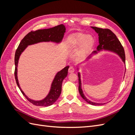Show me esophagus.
<instances>
[{
    "mask_svg": "<svg viewBox=\"0 0 135 135\" xmlns=\"http://www.w3.org/2000/svg\"><path fill=\"white\" fill-rule=\"evenodd\" d=\"M75 71V69H74V68H73V66H70V67H69V70H68V71H69V73H73Z\"/></svg>",
    "mask_w": 135,
    "mask_h": 135,
    "instance_id": "esophagus-1",
    "label": "esophagus"
}]
</instances>
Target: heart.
<instances>
[{"mask_svg": "<svg viewBox=\"0 0 135 135\" xmlns=\"http://www.w3.org/2000/svg\"><path fill=\"white\" fill-rule=\"evenodd\" d=\"M73 42L75 46H79L78 55L79 56H84L93 46L94 39L91 35L79 33L73 38Z\"/></svg>", "mask_w": 135, "mask_h": 135, "instance_id": "obj_1", "label": "heart"}]
</instances>
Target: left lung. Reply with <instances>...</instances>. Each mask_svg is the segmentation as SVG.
Segmentation results:
<instances>
[{"label": "left lung", "instance_id": "1", "mask_svg": "<svg viewBox=\"0 0 135 135\" xmlns=\"http://www.w3.org/2000/svg\"><path fill=\"white\" fill-rule=\"evenodd\" d=\"M92 28L99 34V45L98 46L97 50L98 51L103 50H107L111 51H113L119 55L120 58L123 60V62L126 63V56L125 52L123 47L122 46L120 41L117 37L115 34L108 28H102L92 26ZM96 51H94L93 53H96ZM78 80H79V92L81 97L88 103V104L92 105H101L104 104H99L93 103L87 99L84 95L82 89L81 88V80L80 74L78 73Z\"/></svg>", "mask_w": 135, "mask_h": 135}]
</instances>
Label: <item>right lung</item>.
I'll return each instance as SVG.
<instances>
[{
    "mask_svg": "<svg viewBox=\"0 0 135 135\" xmlns=\"http://www.w3.org/2000/svg\"><path fill=\"white\" fill-rule=\"evenodd\" d=\"M65 30H66V28H65V26L63 24H61V25L55 26L52 28H47V29L31 31L30 32H28L27 35H25V37L21 40L18 48L16 51L15 56V76L16 83H17L19 89L23 94V95L25 97L26 99L30 103L34 105L38 106V107H48V106H50L55 103L56 101L59 99L61 93L62 81L68 75V71L69 66H66L62 70L58 72L57 74H56L52 83L51 90L50 93H48V96L43 100L36 101L28 99L22 91V89L19 85L17 76V67L20 56L28 45L33 44L40 42L52 41L56 43L60 42L64 37Z\"/></svg>",
    "mask_w": 135,
    "mask_h": 135,
    "instance_id": "obj_1",
    "label": "right lung"
}]
</instances>
